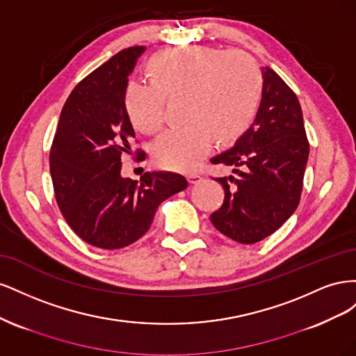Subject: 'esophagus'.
Returning a JSON list of instances; mask_svg holds the SVG:
<instances>
[{
	"label": "esophagus",
	"mask_w": 356,
	"mask_h": 356,
	"mask_svg": "<svg viewBox=\"0 0 356 356\" xmlns=\"http://www.w3.org/2000/svg\"><path fill=\"white\" fill-rule=\"evenodd\" d=\"M187 178H188L190 184H197V182H200L203 179V177L200 174H197V172H190Z\"/></svg>",
	"instance_id": "esophagus-1"
}]
</instances>
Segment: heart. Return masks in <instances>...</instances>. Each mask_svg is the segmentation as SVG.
Instances as JSON below:
<instances>
[{
	"instance_id": "obj_1",
	"label": "heart",
	"mask_w": 356,
	"mask_h": 356,
	"mask_svg": "<svg viewBox=\"0 0 356 356\" xmlns=\"http://www.w3.org/2000/svg\"><path fill=\"white\" fill-rule=\"evenodd\" d=\"M156 80L134 77L124 92L132 124L154 134L165 122L168 93L187 92L190 120L165 129L153 144L157 165L188 170L209 154L215 143L238 135L250 122L261 92V75L243 50L175 46L152 59Z\"/></svg>"
}]
</instances>
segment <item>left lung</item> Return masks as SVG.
Here are the masks:
<instances>
[{"mask_svg": "<svg viewBox=\"0 0 356 356\" xmlns=\"http://www.w3.org/2000/svg\"><path fill=\"white\" fill-rule=\"evenodd\" d=\"M260 108L234 147L213 157L215 165L238 166L236 177L215 178L224 202L211 215L227 238L251 245L275 233L297 209L309 157L303 113L293 89L263 68Z\"/></svg>", "mask_w": 356, "mask_h": 356, "instance_id": "8db88e82", "label": "left lung"}]
</instances>
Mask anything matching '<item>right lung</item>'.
<instances>
[{"label": "right lung", "mask_w": 356, "mask_h": 356, "mask_svg": "<svg viewBox=\"0 0 356 356\" xmlns=\"http://www.w3.org/2000/svg\"><path fill=\"white\" fill-rule=\"evenodd\" d=\"M144 50L118 51L75 86L50 148V175L63 218L84 242L101 250L136 242L148 232L159 204L188 186L175 172H145L141 181L120 174L122 156L135 138L124 106L127 77ZM139 156L145 157L144 149Z\"/></svg>", "instance_id": "add662e5"}]
</instances>
